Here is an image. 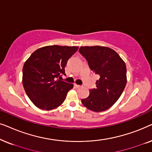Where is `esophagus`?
<instances>
[{"label": "esophagus", "mask_w": 152, "mask_h": 152, "mask_svg": "<svg viewBox=\"0 0 152 152\" xmlns=\"http://www.w3.org/2000/svg\"><path fill=\"white\" fill-rule=\"evenodd\" d=\"M75 87H76V88H80V87H81V86L80 85H78V84H75Z\"/></svg>", "instance_id": "obj_1"}]
</instances>
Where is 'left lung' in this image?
<instances>
[{"instance_id":"8db88e82","label":"left lung","mask_w":152,"mask_h":152,"mask_svg":"<svg viewBox=\"0 0 152 152\" xmlns=\"http://www.w3.org/2000/svg\"><path fill=\"white\" fill-rule=\"evenodd\" d=\"M79 52L88 61L91 70L100 77L95 83L96 88L89 91V96L82 99L83 105L95 112L106 111L117 102L125 88V63L108 47L82 46Z\"/></svg>"}]
</instances>
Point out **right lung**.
Masks as SVG:
<instances>
[{
  "label": "right lung",
  "mask_w": 152,
  "mask_h": 152,
  "mask_svg": "<svg viewBox=\"0 0 152 152\" xmlns=\"http://www.w3.org/2000/svg\"><path fill=\"white\" fill-rule=\"evenodd\" d=\"M77 46H45L35 50L23 68V85L33 104L43 110L61 104L73 84L58 80L65 74L68 60L77 50Z\"/></svg>",
  "instance_id": "right-lung-1"
}]
</instances>
